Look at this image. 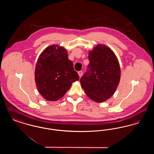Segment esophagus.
Returning <instances> with one entry per match:
<instances>
[{"instance_id": "1", "label": "esophagus", "mask_w": 154, "mask_h": 154, "mask_svg": "<svg viewBox=\"0 0 154 154\" xmlns=\"http://www.w3.org/2000/svg\"><path fill=\"white\" fill-rule=\"evenodd\" d=\"M78 74H79V77H81L82 76V71H79V72H78Z\"/></svg>"}]
</instances>
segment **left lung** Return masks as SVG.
<instances>
[{
	"label": "left lung",
	"instance_id": "obj_1",
	"mask_svg": "<svg viewBox=\"0 0 154 154\" xmlns=\"http://www.w3.org/2000/svg\"><path fill=\"white\" fill-rule=\"evenodd\" d=\"M88 58L89 69L81 79V86L91 99L104 102L114 94L120 81L117 57L109 47L97 44L89 51Z\"/></svg>",
	"mask_w": 154,
	"mask_h": 154
}]
</instances>
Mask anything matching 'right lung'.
Masks as SVG:
<instances>
[{
    "label": "right lung",
    "mask_w": 154,
    "mask_h": 154,
    "mask_svg": "<svg viewBox=\"0 0 154 154\" xmlns=\"http://www.w3.org/2000/svg\"><path fill=\"white\" fill-rule=\"evenodd\" d=\"M35 79L37 90L44 99L57 101L79 80L72 61L63 47L52 44L39 55L35 67Z\"/></svg>",
    "instance_id": "add662e5"
}]
</instances>
